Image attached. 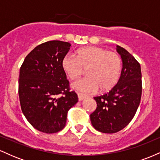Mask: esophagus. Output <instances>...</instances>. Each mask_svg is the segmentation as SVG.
I'll return each mask as SVG.
<instances>
[{
    "label": "esophagus",
    "instance_id": "obj_1",
    "mask_svg": "<svg viewBox=\"0 0 160 160\" xmlns=\"http://www.w3.org/2000/svg\"><path fill=\"white\" fill-rule=\"evenodd\" d=\"M78 98L79 100L81 101V100H83L84 98H86V97H87V95L83 94V93H80V92H78Z\"/></svg>",
    "mask_w": 160,
    "mask_h": 160
}]
</instances>
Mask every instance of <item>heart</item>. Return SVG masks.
I'll use <instances>...</instances> for the list:
<instances>
[{
	"mask_svg": "<svg viewBox=\"0 0 160 160\" xmlns=\"http://www.w3.org/2000/svg\"><path fill=\"white\" fill-rule=\"evenodd\" d=\"M63 71L71 80L82 76L86 70L88 77L77 80L72 87L84 92H108L117 84L122 69L118 53L98 47H87L77 51L76 56L68 54L62 60Z\"/></svg>",
	"mask_w": 160,
	"mask_h": 160,
	"instance_id": "obj_1",
	"label": "heart"
}]
</instances>
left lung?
Listing matches in <instances>:
<instances>
[{
  "mask_svg": "<svg viewBox=\"0 0 160 160\" xmlns=\"http://www.w3.org/2000/svg\"><path fill=\"white\" fill-rule=\"evenodd\" d=\"M117 50L122 60L120 78L109 92L94 97L97 108L90 114L93 127L104 133H115L126 127L133 119L141 98L140 64L122 47L117 46Z\"/></svg>",
  "mask_w": 160,
  "mask_h": 160,
  "instance_id": "1",
  "label": "left lung"
}]
</instances>
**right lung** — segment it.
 I'll return each instance as SVG.
<instances>
[{
  "label": "right lung",
  "instance_id": "1",
  "mask_svg": "<svg viewBox=\"0 0 160 160\" xmlns=\"http://www.w3.org/2000/svg\"><path fill=\"white\" fill-rule=\"evenodd\" d=\"M71 46L60 40L41 43L28 54L20 68L22 111L29 123L42 132L61 131L70 108L78 102L62 67V58Z\"/></svg>",
  "mask_w": 160,
  "mask_h": 160
}]
</instances>
